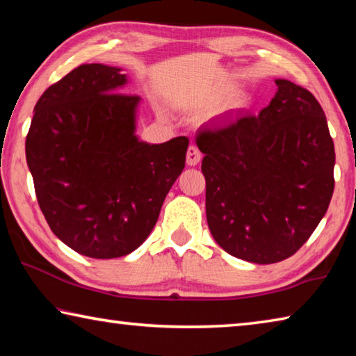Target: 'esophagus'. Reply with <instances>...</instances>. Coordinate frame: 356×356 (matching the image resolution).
Segmentation results:
<instances>
[{"mask_svg":"<svg viewBox=\"0 0 356 356\" xmlns=\"http://www.w3.org/2000/svg\"><path fill=\"white\" fill-rule=\"evenodd\" d=\"M201 159H202V154L200 152V149H197L196 146H190L188 150H186V165H190V166L200 165Z\"/></svg>","mask_w":356,"mask_h":356,"instance_id":"1","label":"esophagus"}]
</instances>
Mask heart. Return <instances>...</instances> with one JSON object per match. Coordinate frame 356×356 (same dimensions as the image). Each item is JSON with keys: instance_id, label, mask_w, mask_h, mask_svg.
<instances>
[{"instance_id": "1", "label": "heart", "mask_w": 356, "mask_h": 356, "mask_svg": "<svg viewBox=\"0 0 356 356\" xmlns=\"http://www.w3.org/2000/svg\"><path fill=\"white\" fill-rule=\"evenodd\" d=\"M246 106H248V99H246V95L234 94L227 99L225 106H222V110H225V111H240Z\"/></svg>"}]
</instances>
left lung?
<instances>
[{"label": "left lung", "mask_w": 356, "mask_h": 356, "mask_svg": "<svg viewBox=\"0 0 356 356\" xmlns=\"http://www.w3.org/2000/svg\"><path fill=\"white\" fill-rule=\"evenodd\" d=\"M267 108L197 131L206 213L231 256L275 264L295 254L327 213L334 190V144L308 89L275 80Z\"/></svg>", "instance_id": "8db88e82"}]
</instances>
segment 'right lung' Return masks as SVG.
I'll return each mask as SVG.
<instances>
[{"instance_id":"add662e5","label":"right lung","mask_w":356,"mask_h":356,"mask_svg":"<svg viewBox=\"0 0 356 356\" xmlns=\"http://www.w3.org/2000/svg\"><path fill=\"white\" fill-rule=\"evenodd\" d=\"M119 67L83 64L34 106L26 161L53 234L94 259L122 257L149 237L185 168L188 138L138 140V95Z\"/></svg>"}]
</instances>
